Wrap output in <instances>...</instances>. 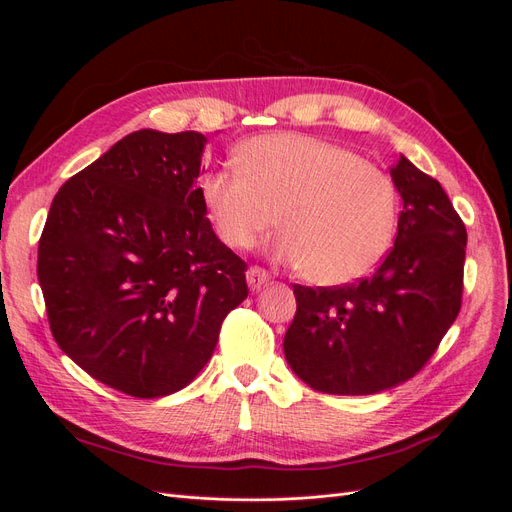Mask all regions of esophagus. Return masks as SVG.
I'll use <instances>...</instances> for the list:
<instances>
[{
    "label": "esophagus",
    "mask_w": 512,
    "mask_h": 512,
    "mask_svg": "<svg viewBox=\"0 0 512 512\" xmlns=\"http://www.w3.org/2000/svg\"><path fill=\"white\" fill-rule=\"evenodd\" d=\"M269 282H271V275L265 269L252 267L250 271H247V284H250L252 290H260L262 286L269 284Z\"/></svg>",
    "instance_id": "34e87169"
}]
</instances>
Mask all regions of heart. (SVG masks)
<instances>
[{
  "mask_svg": "<svg viewBox=\"0 0 512 512\" xmlns=\"http://www.w3.org/2000/svg\"><path fill=\"white\" fill-rule=\"evenodd\" d=\"M237 164L203 181L205 209L232 250H252L280 222L277 258L324 286L361 280L391 250L399 194L359 153L314 136L269 134L247 141Z\"/></svg>",
  "mask_w": 512,
  "mask_h": 512,
  "instance_id": "1",
  "label": "heart"
}]
</instances>
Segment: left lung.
Listing matches in <instances>:
<instances>
[{"mask_svg": "<svg viewBox=\"0 0 512 512\" xmlns=\"http://www.w3.org/2000/svg\"><path fill=\"white\" fill-rule=\"evenodd\" d=\"M391 177L404 211L378 271L346 286L294 284L284 354L314 391L371 395L410 380L461 309L466 226L442 185L404 156Z\"/></svg>", "mask_w": 512, "mask_h": 512, "instance_id": "obj_1", "label": "left lung"}]
</instances>
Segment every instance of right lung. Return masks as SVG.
<instances>
[{
    "instance_id": "obj_1",
    "label": "right lung",
    "mask_w": 512,
    "mask_h": 512,
    "mask_svg": "<svg viewBox=\"0 0 512 512\" xmlns=\"http://www.w3.org/2000/svg\"><path fill=\"white\" fill-rule=\"evenodd\" d=\"M205 145L192 130L123 136L61 185L38 243L57 346L132 397L188 386L250 292L247 265L205 215Z\"/></svg>"
}]
</instances>
